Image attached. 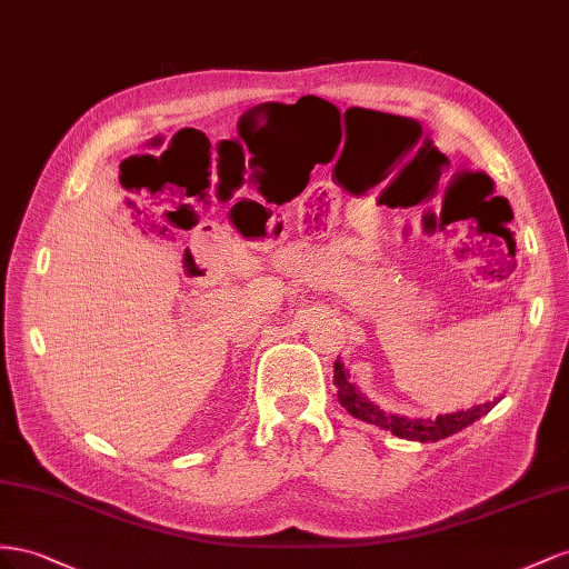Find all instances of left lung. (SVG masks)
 I'll return each mask as SVG.
<instances>
[{
  "instance_id": "obj_1",
  "label": "left lung",
  "mask_w": 569,
  "mask_h": 569,
  "mask_svg": "<svg viewBox=\"0 0 569 569\" xmlns=\"http://www.w3.org/2000/svg\"><path fill=\"white\" fill-rule=\"evenodd\" d=\"M333 381L338 388V402L343 405V408L357 417L367 421V425H375L381 427L386 431H391L393 436L400 438H408V441H419V443H433L438 438H448L452 433L462 431L465 427L472 425V421L481 419L483 415H489L493 405L500 400H491V402H483V405H475V408L469 410H460V412H450V415H438L436 419H410V417H398V415H386L383 410H379L375 402L367 400L362 396L360 388H357L350 381L348 369L343 367V362L336 360L333 362Z\"/></svg>"
}]
</instances>
